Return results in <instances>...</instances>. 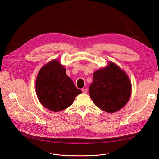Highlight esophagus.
I'll return each mask as SVG.
<instances>
[{"label":"esophagus","instance_id":"obj_1","mask_svg":"<svg viewBox=\"0 0 159 159\" xmlns=\"http://www.w3.org/2000/svg\"><path fill=\"white\" fill-rule=\"evenodd\" d=\"M82 92L84 93H88V89L87 88H84V89H82Z\"/></svg>","mask_w":159,"mask_h":159}]
</instances>
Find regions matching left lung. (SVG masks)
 <instances>
[{
	"label": "left lung",
	"instance_id": "left-lung-1",
	"mask_svg": "<svg viewBox=\"0 0 159 159\" xmlns=\"http://www.w3.org/2000/svg\"><path fill=\"white\" fill-rule=\"evenodd\" d=\"M89 92L94 104L104 111L113 113L129 102L132 86L126 72L112 61L95 71Z\"/></svg>",
	"mask_w": 159,
	"mask_h": 159
}]
</instances>
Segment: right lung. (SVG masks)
<instances>
[{
  "label": "right lung",
  "mask_w": 159,
  "mask_h": 159,
  "mask_svg": "<svg viewBox=\"0 0 159 159\" xmlns=\"http://www.w3.org/2000/svg\"><path fill=\"white\" fill-rule=\"evenodd\" d=\"M37 98L43 106L58 112L69 107L76 96L81 93L58 60H52L43 66L36 80Z\"/></svg>",
  "instance_id": "right-lung-1"
}]
</instances>
